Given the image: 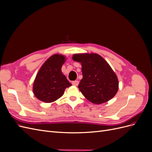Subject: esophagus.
<instances>
[{
	"label": "esophagus",
	"instance_id": "1",
	"mask_svg": "<svg viewBox=\"0 0 152 152\" xmlns=\"http://www.w3.org/2000/svg\"><path fill=\"white\" fill-rule=\"evenodd\" d=\"M72 85H73V86H77L78 85H79V81H78V80L73 81V82H72Z\"/></svg>",
	"mask_w": 152,
	"mask_h": 152
}]
</instances>
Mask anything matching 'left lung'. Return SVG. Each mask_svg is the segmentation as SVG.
<instances>
[{
    "label": "left lung",
    "instance_id": "8db88e82",
    "mask_svg": "<svg viewBox=\"0 0 152 152\" xmlns=\"http://www.w3.org/2000/svg\"><path fill=\"white\" fill-rule=\"evenodd\" d=\"M73 59L81 63L83 78L79 90L86 98L94 104L111 99L117 93L118 81L108 63L98 54H77Z\"/></svg>",
    "mask_w": 152,
    "mask_h": 152
}]
</instances>
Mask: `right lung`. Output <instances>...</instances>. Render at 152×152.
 <instances>
[{
	"label": "right lung",
	"mask_w": 152,
	"mask_h": 152,
	"mask_svg": "<svg viewBox=\"0 0 152 152\" xmlns=\"http://www.w3.org/2000/svg\"><path fill=\"white\" fill-rule=\"evenodd\" d=\"M65 57L54 54L41 66L34 80L33 91L37 98L51 103L63 96L66 87L72 84L61 72Z\"/></svg>",
	"instance_id": "right-lung-1"
}]
</instances>
